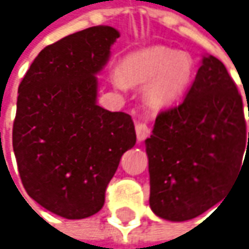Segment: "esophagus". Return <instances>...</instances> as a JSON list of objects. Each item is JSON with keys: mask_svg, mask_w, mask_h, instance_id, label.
Returning a JSON list of instances; mask_svg holds the SVG:
<instances>
[{"mask_svg": "<svg viewBox=\"0 0 249 249\" xmlns=\"http://www.w3.org/2000/svg\"><path fill=\"white\" fill-rule=\"evenodd\" d=\"M136 134L138 141H144L145 138L151 134V128L144 122H138L136 123Z\"/></svg>", "mask_w": 249, "mask_h": 249, "instance_id": "1", "label": "esophagus"}]
</instances>
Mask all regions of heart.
I'll list each match as a JSON object with an SVG mask.
<instances>
[{"label":"heart","mask_w":249,"mask_h":249,"mask_svg":"<svg viewBox=\"0 0 249 249\" xmlns=\"http://www.w3.org/2000/svg\"><path fill=\"white\" fill-rule=\"evenodd\" d=\"M193 74L192 58L185 52L151 48L133 53L112 72L113 83L124 89L127 83H146V103L161 108L173 104L185 93Z\"/></svg>","instance_id":"heart-1"}]
</instances>
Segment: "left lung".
<instances>
[{
  "mask_svg": "<svg viewBox=\"0 0 249 249\" xmlns=\"http://www.w3.org/2000/svg\"><path fill=\"white\" fill-rule=\"evenodd\" d=\"M145 145L158 216L188 221L223 200L244 167L249 133L241 94L222 61L203 58L186 97L160 111Z\"/></svg>",
  "mask_w": 249,
  "mask_h": 249,
  "instance_id": "8db88e82",
  "label": "left lung"
}]
</instances>
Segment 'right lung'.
Wrapping results in <instances>:
<instances>
[{
  "label": "right lung",
  "instance_id": "right-lung-1",
  "mask_svg": "<svg viewBox=\"0 0 249 249\" xmlns=\"http://www.w3.org/2000/svg\"><path fill=\"white\" fill-rule=\"evenodd\" d=\"M119 33L78 31L39 52L19 85L12 144L38 204L67 219L98 213L122 155L136 144L128 113L97 105V78Z\"/></svg>",
  "mask_w": 249,
  "mask_h": 249
}]
</instances>
